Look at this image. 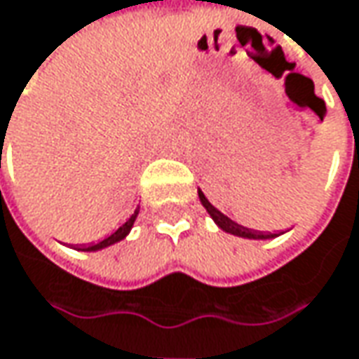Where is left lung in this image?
<instances>
[{
  "mask_svg": "<svg viewBox=\"0 0 359 359\" xmlns=\"http://www.w3.org/2000/svg\"><path fill=\"white\" fill-rule=\"evenodd\" d=\"M198 196H200L202 206L206 208V212L212 216V220L218 224V228H222V230L228 232V234H234V236H241V238H250V241H269V238H277V236L283 234V232H260V230L244 228V226L236 224L234 220H230L228 216H224L218 208L212 206V204H210V200L204 196V191H202V189H198Z\"/></svg>",
  "mask_w": 359,
  "mask_h": 359,
  "instance_id": "1",
  "label": "left lung"
}]
</instances>
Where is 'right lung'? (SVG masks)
Instances as JSON below:
<instances>
[{"instance_id": "1", "label": "right lung", "mask_w": 359, "mask_h": 359, "mask_svg": "<svg viewBox=\"0 0 359 359\" xmlns=\"http://www.w3.org/2000/svg\"><path fill=\"white\" fill-rule=\"evenodd\" d=\"M137 214H139V208L135 210L133 214H131V218L125 222V224H121L111 234V236H107L104 241H100V242H93V244H82V246H76V250H84V252H95V250H100V248H107V246H111V244H115V242L118 241H123L129 232H131V228H133L135 224V218H137Z\"/></svg>"}]
</instances>
